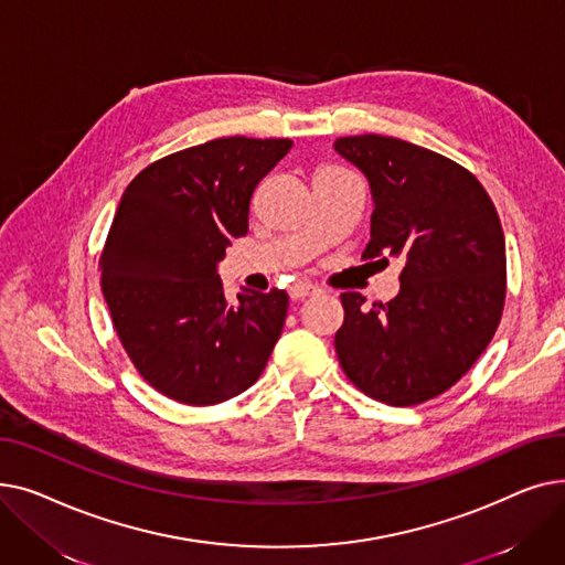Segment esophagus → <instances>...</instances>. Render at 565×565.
Listing matches in <instances>:
<instances>
[{"mask_svg": "<svg viewBox=\"0 0 565 565\" xmlns=\"http://www.w3.org/2000/svg\"><path fill=\"white\" fill-rule=\"evenodd\" d=\"M318 292V286H313V284H307V281H298V284H292L290 286V290H288V295H290V300H305V298H309V295H316Z\"/></svg>", "mask_w": 565, "mask_h": 565, "instance_id": "obj_1", "label": "esophagus"}]
</instances>
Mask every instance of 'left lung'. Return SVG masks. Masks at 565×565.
I'll return each instance as SVG.
<instances>
[{
	"label": "left lung",
	"mask_w": 565,
	"mask_h": 565,
	"mask_svg": "<svg viewBox=\"0 0 565 565\" xmlns=\"http://www.w3.org/2000/svg\"><path fill=\"white\" fill-rule=\"evenodd\" d=\"M334 151L371 185L364 258L403 265L387 305L341 295V369L380 403L419 405L454 387L499 328L507 298L499 215L477 175L417 143L358 135L339 137Z\"/></svg>",
	"instance_id": "1"
}]
</instances>
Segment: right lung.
<instances>
[{
	"mask_svg": "<svg viewBox=\"0 0 565 565\" xmlns=\"http://www.w3.org/2000/svg\"><path fill=\"white\" fill-rule=\"evenodd\" d=\"M290 139L222 137L148 164L126 188L100 256L103 295L153 390L215 405L249 390L281 337L286 290L228 305L217 265L249 231V203Z\"/></svg>",
	"mask_w": 565,
	"mask_h": 565,
	"instance_id": "right-lung-1",
	"label": "right lung"
}]
</instances>
